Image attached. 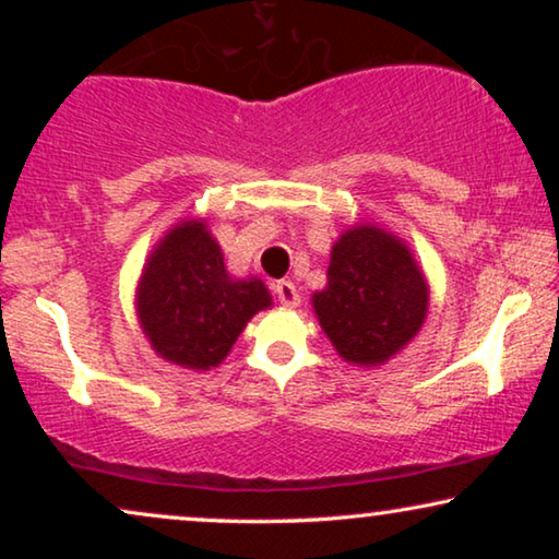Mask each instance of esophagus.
Segmentation results:
<instances>
[{"label":"esophagus","instance_id":"obj_1","mask_svg":"<svg viewBox=\"0 0 559 559\" xmlns=\"http://www.w3.org/2000/svg\"><path fill=\"white\" fill-rule=\"evenodd\" d=\"M272 289H274V297H277V300L285 305V308H297V305H300V295H297V287L289 280L274 282Z\"/></svg>","mask_w":559,"mask_h":559}]
</instances>
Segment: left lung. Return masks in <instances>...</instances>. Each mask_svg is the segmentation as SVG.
Masks as SVG:
<instances>
[{
    "label": "left lung",
    "mask_w": 559,
    "mask_h": 559,
    "mask_svg": "<svg viewBox=\"0 0 559 559\" xmlns=\"http://www.w3.org/2000/svg\"><path fill=\"white\" fill-rule=\"evenodd\" d=\"M312 308L346 361L377 366L423 328L427 282L402 241L358 226L333 247L328 287L312 295Z\"/></svg>",
    "instance_id": "8db88e82"
}]
</instances>
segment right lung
I'll return each instance as SVG.
<instances>
[{
	"label": "right lung",
	"mask_w": 559,
	"mask_h": 559,
	"mask_svg": "<svg viewBox=\"0 0 559 559\" xmlns=\"http://www.w3.org/2000/svg\"><path fill=\"white\" fill-rule=\"evenodd\" d=\"M264 282L231 280L203 221L165 236L142 274L136 310L152 348L188 369L221 364L254 312L270 308Z\"/></svg>",
	"instance_id": "obj_1"
}]
</instances>
